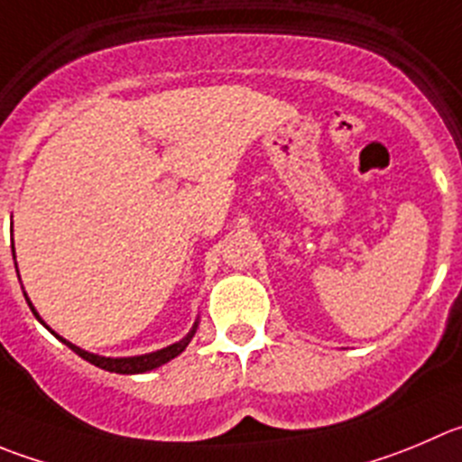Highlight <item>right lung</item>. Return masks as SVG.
<instances>
[{
    "label": "right lung",
    "instance_id": "right-lung-1",
    "mask_svg": "<svg viewBox=\"0 0 462 462\" xmlns=\"http://www.w3.org/2000/svg\"><path fill=\"white\" fill-rule=\"evenodd\" d=\"M13 256H15V249H13ZM26 301H29V300H26ZM29 306H31V301H29ZM31 310H33V315L38 318V313H36V309H33V306H31ZM38 319H41V318H38ZM195 331H197V324L192 327V331L188 333L183 340L177 342V345H170V346H165V349H161V351H153V354L134 356V358H104V356H95V354H88V351L79 349V346H74L72 342H65L63 337H60V340H63L65 345H68L69 349L74 351V354H79L83 360L92 363V365L102 367V370L116 372V374H143V372L153 370V367H161V365H165L168 360L177 358V356L181 354L183 349H186L188 342L192 340Z\"/></svg>",
    "mask_w": 462,
    "mask_h": 462
}]
</instances>
